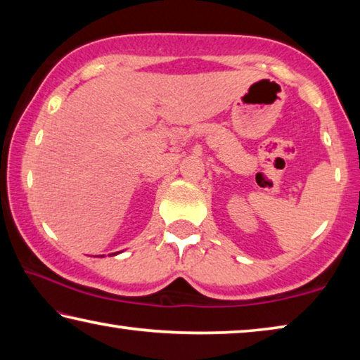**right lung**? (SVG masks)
Listing matches in <instances>:
<instances>
[{
    "instance_id": "1",
    "label": "right lung",
    "mask_w": 360,
    "mask_h": 360,
    "mask_svg": "<svg viewBox=\"0 0 360 360\" xmlns=\"http://www.w3.org/2000/svg\"><path fill=\"white\" fill-rule=\"evenodd\" d=\"M115 254H117V252H114V254H112V255H115Z\"/></svg>"
}]
</instances>
